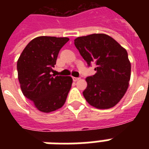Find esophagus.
I'll return each mask as SVG.
<instances>
[{"label":"esophagus","instance_id":"obj_1","mask_svg":"<svg viewBox=\"0 0 149 149\" xmlns=\"http://www.w3.org/2000/svg\"><path fill=\"white\" fill-rule=\"evenodd\" d=\"M72 79H73V81H77V80H79V78H78V77H72Z\"/></svg>","mask_w":149,"mask_h":149}]
</instances>
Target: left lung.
<instances>
[{
    "instance_id": "8db88e82",
    "label": "left lung",
    "mask_w": 149,
    "mask_h": 149,
    "mask_svg": "<svg viewBox=\"0 0 149 149\" xmlns=\"http://www.w3.org/2000/svg\"><path fill=\"white\" fill-rule=\"evenodd\" d=\"M74 44L88 65H97V72L86 78L87 86L83 92L86 100L97 109L114 107L129 86L131 63L126 49L105 34L78 37Z\"/></svg>"
}]
</instances>
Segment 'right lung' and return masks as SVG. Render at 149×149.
Segmentation results:
<instances>
[{
    "instance_id": "1",
    "label": "right lung",
    "mask_w": 149,
    "mask_h": 149,
    "mask_svg": "<svg viewBox=\"0 0 149 149\" xmlns=\"http://www.w3.org/2000/svg\"><path fill=\"white\" fill-rule=\"evenodd\" d=\"M69 40L51 36L37 37L26 45L17 60L22 93L44 113L61 108L72 86L71 77L52 74L59 50Z\"/></svg>"
}]
</instances>
